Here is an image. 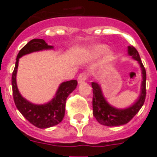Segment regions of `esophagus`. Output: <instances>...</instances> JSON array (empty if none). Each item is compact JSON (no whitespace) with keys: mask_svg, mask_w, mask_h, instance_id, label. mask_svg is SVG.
I'll return each instance as SVG.
<instances>
[{"mask_svg":"<svg viewBox=\"0 0 157 157\" xmlns=\"http://www.w3.org/2000/svg\"><path fill=\"white\" fill-rule=\"evenodd\" d=\"M87 78V75L85 73H82L78 75V83H82L83 82H85Z\"/></svg>","mask_w":157,"mask_h":157,"instance_id":"esophagus-1","label":"esophagus"}]
</instances>
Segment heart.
<instances>
[{"mask_svg": "<svg viewBox=\"0 0 157 157\" xmlns=\"http://www.w3.org/2000/svg\"><path fill=\"white\" fill-rule=\"evenodd\" d=\"M106 48L107 46L105 45H98L91 48L90 50L89 51L86 55L87 60H94V59H96L101 53H103L106 50ZM112 52L109 50L105 51V56H104L103 59L101 60V67H103L107 63H109L112 60Z\"/></svg>", "mask_w": 157, "mask_h": 157, "instance_id": "1", "label": "heart"}]
</instances>
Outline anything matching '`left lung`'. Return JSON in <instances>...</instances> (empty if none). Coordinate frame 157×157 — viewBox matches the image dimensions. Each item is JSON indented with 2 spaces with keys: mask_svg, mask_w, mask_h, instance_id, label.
Listing matches in <instances>:
<instances>
[{
  "mask_svg": "<svg viewBox=\"0 0 157 157\" xmlns=\"http://www.w3.org/2000/svg\"><path fill=\"white\" fill-rule=\"evenodd\" d=\"M128 54L132 56L133 59L138 62L141 67L142 82H141V94L139 98L134 102V105L125 109H118L109 105L104 98L101 88L97 82H92L93 87V114L96 120L101 124L108 127H116L124 125L135 116L142 105H144L146 96V71L141 63L138 52L134 47L128 46Z\"/></svg>",
  "mask_w": 157,
  "mask_h": 157,
  "instance_id": "8db88e82",
  "label": "left lung"
}]
</instances>
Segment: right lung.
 I'll return each instance as SVG.
<instances>
[{
	"label": "right lung",
	"mask_w": 157,
	"mask_h": 157,
	"mask_svg": "<svg viewBox=\"0 0 157 157\" xmlns=\"http://www.w3.org/2000/svg\"><path fill=\"white\" fill-rule=\"evenodd\" d=\"M52 48H53V46L48 45L43 39L35 38L29 41L18 53L16 66L12 75V94L16 108L31 124L41 129L56 126L63 120L66 100L69 94L75 90L78 82L70 80L62 82L52 101L45 105H34L23 98L19 92L16 84V73L19 58L30 52Z\"/></svg>",
	"instance_id": "right-lung-1"
}]
</instances>
